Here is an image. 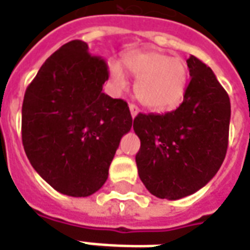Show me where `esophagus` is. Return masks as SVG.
I'll list each match as a JSON object with an SVG mask.
<instances>
[{"label":"esophagus","instance_id":"1","mask_svg":"<svg viewBox=\"0 0 250 250\" xmlns=\"http://www.w3.org/2000/svg\"><path fill=\"white\" fill-rule=\"evenodd\" d=\"M129 110H130V114H132L133 118L139 114V107H137L136 105H133V104H130V105H129Z\"/></svg>","mask_w":250,"mask_h":250}]
</instances>
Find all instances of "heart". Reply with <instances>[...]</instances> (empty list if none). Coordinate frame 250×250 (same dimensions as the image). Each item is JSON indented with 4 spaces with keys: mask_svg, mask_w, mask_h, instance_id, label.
<instances>
[{
    "mask_svg": "<svg viewBox=\"0 0 250 250\" xmlns=\"http://www.w3.org/2000/svg\"><path fill=\"white\" fill-rule=\"evenodd\" d=\"M121 65L134 78L136 98L146 109L168 110L182 101L188 83V67L180 58H171L157 49H145L125 55ZM113 82L118 88L125 87L121 67L109 65Z\"/></svg>",
    "mask_w": 250,
    "mask_h": 250,
    "instance_id": "1",
    "label": "heart"
}]
</instances>
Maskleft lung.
Segmentation results:
<instances>
[{
    "label": "left lung",
    "mask_w": 250,
    "mask_h": 250,
    "mask_svg": "<svg viewBox=\"0 0 250 250\" xmlns=\"http://www.w3.org/2000/svg\"><path fill=\"white\" fill-rule=\"evenodd\" d=\"M190 83L176 110L134 118L140 139L139 176L160 199L176 201L201 190L222 166L228 149L230 100L213 70L187 59Z\"/></svg>",
    "instance_id": "8db88e82"
}]
</instances>
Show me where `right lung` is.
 Returning a JSON list of instances; mask_svg holds the SVG:
<instances>
[{"label": "right lung", "mask_w": 250, "mask_h": 250, "mask_svg": "<svg viewBox=\"0 0 250 250\" xmlns=\"http://www.w3.org/2000/svg\"><path fill=\"white\" fill-rule=\"evenodd\" d=\"M105 60L72 40L40 67L22 102L21 133L28 160L55 190L88 196L105 185L122 136L132 128L125 101L102 91Z\"/></svg>", "instance_id": "add662e5"}]
</instances>
